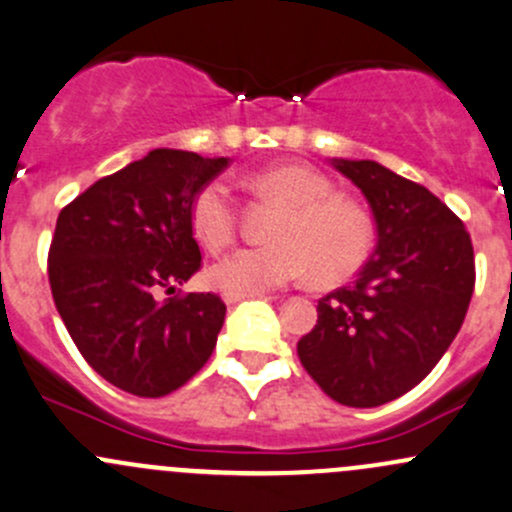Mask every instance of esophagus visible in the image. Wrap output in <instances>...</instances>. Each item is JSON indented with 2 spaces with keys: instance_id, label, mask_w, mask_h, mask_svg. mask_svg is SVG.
I'll return each instance as SVG.
<instances>
[{
  "instance_id": "34e87169",
  "label": "esophagus",
  "mask_w": 512,
  "mask_h": 512,
  "mask_svg": "<svg viewBox=\"0 0 512 512\" xmlns=\"http://www.w3.org/2000/svg\"><path fill=\"white\" fill-rule=\"evenodd\" d=\"M252 297H265V294H223L225 304H238V301L252 299Z\"/></svg>"
}]
</instances>
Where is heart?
I'll return each mask as SVG.
<instances>
[{
    "mask_svg": "<svg viewBox=\"0 0 512 512\" xmlns=\"http://www.w3.org/2000/svg\"><path fill=\"white\" fill-rule=\"evenodd\" d=\"M252 188L289 206L274 230L272 245H250L230 252L211 267V282L225 294H262L306 274L319 284L353 277L373 250L370 215L336 188L321 171L282 164L252 176ZM196 238L218 252L238 233L233 188L215 179L196 193L191 206Z\"/></svg>",
    "mask_w": 512,
    "mask_h": 512,
    "instance_id": "obj_1",
    "label": "heart"
}]
</instances>
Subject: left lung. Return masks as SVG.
<instances>
[{
    "label": "left lung",
    "instance_id": "1",
    "mask_svg": "<svg viewBox=\"0 0 512 512\" xmlns=\"http://www.w3.org/2000/svg\"><path fill=\"white\" fill-rule=\"evenodd\" d=\"M363 191L378 245L353 287L326 294L297 343L331 400L378 407L422 383L451 346L476 284L471 235L432 191L370 159H331Z\"/></svg>",
    "mask_w": 512,
    "mask_h": 512
}]
</instances>
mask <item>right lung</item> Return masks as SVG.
I'll return each mask as SVG.
<instances>
[{
    "label": "right lung",
    "instance_id": "right-lung-1",
    "mask_svg": "<svg viewBox=\"0 0 512 512\" xmlns=\"http://www.w3.org/2000/svg\"><path fill=\"white\" fill-rule=\"evenodd\" d=\"M225 166L154 149L58 213L48 250L56 309L90 368L129 395H169L211 358L225 304L176 287L201 270L193 198Z\"/></svg>",
    "mask_w": 512,
    "mask_h": 512
}]
</instances>
